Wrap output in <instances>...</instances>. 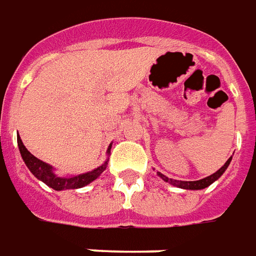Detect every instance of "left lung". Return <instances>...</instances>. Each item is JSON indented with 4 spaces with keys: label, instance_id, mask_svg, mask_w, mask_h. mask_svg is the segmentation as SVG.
<instances>
[{
    "label": "left lung",
    "instance_id": "8db88e82",
    "mask_svg": "<svg viewBox=\"0 0 256 256\" xmlns=\"http://www.w3.org/2000/svg\"><path fill=\"white\" fill-rule=\"evenodd\" d=\"M232 160V157H229L228 162H225L224 166L220 168L218 171L214 172L213 175L208 176V178H204V179H200V180H194V182H184V180H175V179H171V178H166V175H162L160 172H157L158 176L162 178V180L166 182V183H171L172 186L179 187V188H186V190H202V188H205V187L210 186L213 182H216L220 176L222 175L225 172V170L228 168L229 162Z\"/></svg>",
    "mask_w": 256,
    "mask_h": 256
}]
</instances>
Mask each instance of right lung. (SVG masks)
I'll return each instance as SVG.
<instances>
[{
  "label": "right lung",
  "mask_w": 256,
  "mask_h": 256,
  "mask_svg": "<svg viewBox=\"0 0 256 256\" xmlns=\"http://www.w3.org/2000/svg\"><path fill=\"white\" fill-rule=\"evenodd\" d=\"M17 144H18V149H20V153H22V160L26 162V166H28V170L34 174L35 178H38L39 180L46 183L47 186L56 191L70 190V188H81V187L90 184V182H94V179L99 178L100 174L106 170V166L108 164V162H106L104 164L98 166V168H94V171L86 172V174H80V175L64 176L62 178V176H58L54 174L52 166L46 164L44 162H42L38 157H35L34 154L28 152L27 148L24 146V144H22L20 137H17ZM110 149H111V145L108 146L107 153H110Z\"/></svg>",
  "instance_id": "1"
}]
</instances>
